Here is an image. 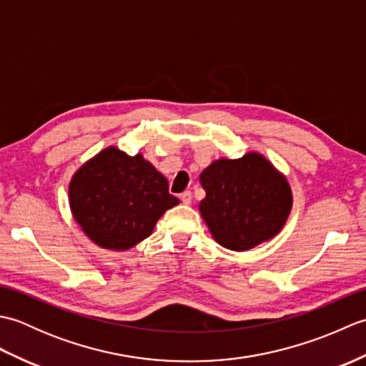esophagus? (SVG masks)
I'll use <instances>...</instances> for the list:
<instances>
[{
    "label": "esophagus",
    "mask_w": 366,
    "mask_h": 366,
    "mask_svg": "<svg viewBox=\"0 0 366 366\" xmlns=\"http://www.w3.org/2000/svg\"><path fill=\"white\" fill-rule=\"evenodd\" d=\"M181 201H182L184 204H190L192 203V192L187 190V192L181 193Z\"/></svg>",
    "instance_id": "obj_1"
}]
</instances>
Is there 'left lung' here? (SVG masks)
I'll return each mask as SVG.
<instances>
[{"label": "left lung", "mask_w": 366, "mask_h": 366, "mask_svg": "<svg viewBox=\"0 0 366 366\" xmlns=\"http://www.w3.org/2000/svg\"><path fill=\"white\" fill-rule=\"evenodd\" d=\"M199 182L206 190L201 215L217 242L229 250H250L272 239L290 215V185L259 154L217 160Z\"/></svg>", "instance_id": "obj_1"}]
</instances>
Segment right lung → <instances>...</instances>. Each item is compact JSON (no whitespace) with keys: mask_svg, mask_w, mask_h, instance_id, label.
I'll return each instance as SVG.
<instances>
[{"mask_svg":"<svg viewBox=\"0 0 366 366\" xmlns=\"http://www.w3.org/2000/svg\"><path fill=\"white\" fill-rule=\"evenodd\" d=\"M75 220L94 242L127 250L151 236L167 209L179 203L168 181L142 155L108 147L83 165L69 185Z\"/></svg>","mask_w":366,"mask_h":366,"instance_id":"1","label":"right lung"}]
</instances>
